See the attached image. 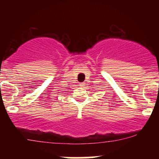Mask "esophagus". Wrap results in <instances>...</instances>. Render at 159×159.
Here are the masks:
<instances>
[{
  "label": "esophagus",
  "instance_id": "34e87169",
  "mask_svg": "<svg viewBox=\"0 0 159 159\" xmlns=\"http://www.w3.org/2000/svg\"><path fill=\"white\" fill-rule=\"evenodd\" d=\"M85 85H86V84L84 83V82H83V83L80 84V86H81V87H84V86H85Z\"/></svg>",
  "mask_w": 159,
  "mask_h": 159
}]
</instances>
